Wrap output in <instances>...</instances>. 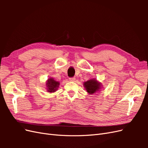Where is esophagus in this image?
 <instances>
[{"label": "esophagus", "instance_id": "1", "mask_svg": "<svg viewBox=\"0 0 148 148\" xmlns=\"http://www.w3.org/2000/svg\"><path fill=\"white\" fill-rule=\"evenodd\" d=\"M75 77H73V78H69V80L70 82H75Z\"/></svg>", "mask_w": 148, "mask_h": 148}]
</instances>
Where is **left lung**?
<instances>
[{"mask_svg": "<svg viewBox=\"0 0 148 148\" xmlns=\"http://www.w3.org/2000/svg\"><path fill=\"white\" fill-rule=\"evenodd\" d=\"M85 90L89 95H94V94L99 92L102 88V84L101 82L95 78H91L88 80L87 82L83 83Z\"/></svg>", "mask_w": 148, "mask_h": 148, "instance_id": "8db88e82", "label": "left lung"}]
</instances>
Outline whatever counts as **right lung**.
<instances>
[{
	"label": "right lung",
	"instance_id": "right-lung-1",
	"mask_svg": "<svg viewBox=\"0 0 148 148\" xmlns=\"http://www.w3.org/2000/svg\"><path fill=\"white\" fill-rule=\"evenodd\" d=\"M46 90L48 92L52 93L56 92L59 87L60 83L56 81L53 78H49L46 82Z\"/></svg>",
	"mask_w": 148,
	"mask_h": 148
}]
</instances>
